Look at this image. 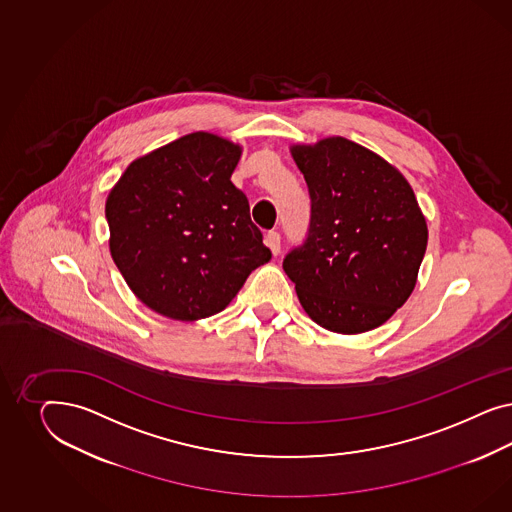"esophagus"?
Returning <instances> with one entry per match:
<instances>
[{
	"mask_svg": "<svg viewBox=\"0 0 512 512\" xmlns=\"http://www.w3.org/2000/svg\"><path fill=\"white\" fill-rule=\"evenodd\" d=\"M264 244L270 248L274 255H278L279 251H281V238H279V234L276 231H270V233L264 236Z\"/></svg>",
	"mask_w": 512,
	"mask_h": 512,
	"instance_id": "1",
	"label": "esophagus"
}]
</instances>
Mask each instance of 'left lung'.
I'll return each instance as SVG.
<instances>
[{"label": "left lung", "instance_id": "obj_1", "mask_svg": "<svg viewBox=\"0 0 512 512\" xmlns=\"http://www.w3.org/2000/svg\"><path fill=\"white\" fill-rule=\"evenodd\" d=\"M310 189V231L283 270L311 321L338 334L387 323L413 293L428 225L413 187L381 155L343 137L293 144Z\"/></svg>", "mask_w": 512, "mask_h": 512}]
</instances>
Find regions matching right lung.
I'll use <instances>...</instances> for the list:
<instances>
[{
	"instance_id": "add662e5",
	"label": "right lung",
	"mask_w": 512,
	"mask_h": 512,
	"mask_svg": "<svg viewBox=\"0 0 512 512\" xmlns=\"http://www.w3.org/2000/svg\"><path fill=\"white\" fill-rule=\"evenodd\" d=\"M242 146L195 131L137 157L110 189L112 261L144 306L174 321L225 310L272 259L231 182Z\"/></svg>"
}]
</instances>
